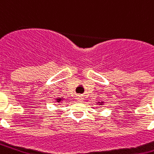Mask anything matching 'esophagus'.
I'll use <instances>...</instances> for the list:
<instances>
[{"label": "esophagus", "mask_w": 154, "mask_h": 154, "mask_svg": "<svg viewBox=\"0 0 154 154\" xmlns=\"http://www.w3.org/2000/svg\"><path fill=\"white\" fill-rule=\"evenodd\" d=\"M77 100L82 102V101L83 100V97H82V96H78V97H77Z\"/></svg>", "instance_id": "34e87169"}]
</instances>
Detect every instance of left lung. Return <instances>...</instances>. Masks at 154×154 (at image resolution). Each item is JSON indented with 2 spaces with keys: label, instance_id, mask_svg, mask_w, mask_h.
Segmentation results:
<instances>
[{
  "label": "left lung",
  "instance_id": "left-lung-1",
  "mask_svg": "<svg viewBox=\"0 0 154 154\" xmlns=\"http://www.w3.org/2000/svg\"><path fill=\"white\" fill-rule=\"evenodd\" d=\"M99 103L100 105H102V104H103V102H101V103H100V102H99V103Z\"/></svg>",
  "mask_w": 154,
  "mask_h": 154
}]
</instances>
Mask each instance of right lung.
Here are the masks:
<instances>
[{"mask_svg":"<svg viewBox=\"0 0 154 154\" xmlns=\"http://www.w3.org/2000/svg\"><path fill=\"white\" fill-rule=\"evenodd\" d=\"M63 98H58V99H55V101H56V102H58V103H60V101H62V100H63Z\"/></svg>","mask_w":154,"mask_h":154,"instance_id":"1","label":"right lung"}]
</instances>
